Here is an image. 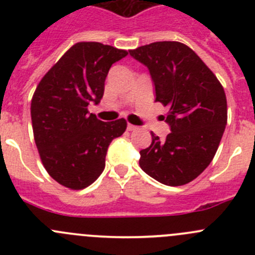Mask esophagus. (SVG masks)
Masks as SVG:
<instances>
[{
  "label": "esophagus",
  "instance_id": "esophagus-1",
  "mask_svg": "<svg viewBox=\"0 0 255 255\" xmlns=\"http://www.w3.org/2000/svg\"><path fill=\"white\" fill-rule=\"evenodd\" d=\"M137 126H134V125H130V123H128V126H127V129L128 130H134V129H137Z\"/></svg>",
  "mask_w": 255,
  "mask_h": 255
}]
</instances>
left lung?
<instances>
[{
	"label": "left lung",
	"instance_id": "1",
	"mask_svg": "<svg viewBox=\"0 0 255 255\" xmlns=\"http://www.w3.org/2000/svg\"><path fill=\"white\" fill-rule=\"evenodd\" d=\"M149 69L155 101L169 107L171 132L164 140L151 132V144L140 150L144 173L169 186L196 179L210 165L226 125L223 86L199 55L180 42H155L129 50Z\"/></svg>",
	"mask_w": 255,
	"mask_h": 255
}]
</instances>
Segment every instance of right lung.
<instances>
[{"label": "right lung", "mask_w": 255, "mask_h": 255, "mask_svg": "<svg viewBox=\"0 0 255 255\" xmlns=\"http://www.w3.org/2000/svg\"><path fill=\"white\" fill-rule=\"evenodd\" d=\"M127 54L102 43H76L35 89L30 104L35 145L49 175L68 189H85L101 175L109 145L127 128L125 118L102 122L87 110L101 101L110 68Z\"/></svg>", "instance_id": "right-lung-1"}]
</instances>
